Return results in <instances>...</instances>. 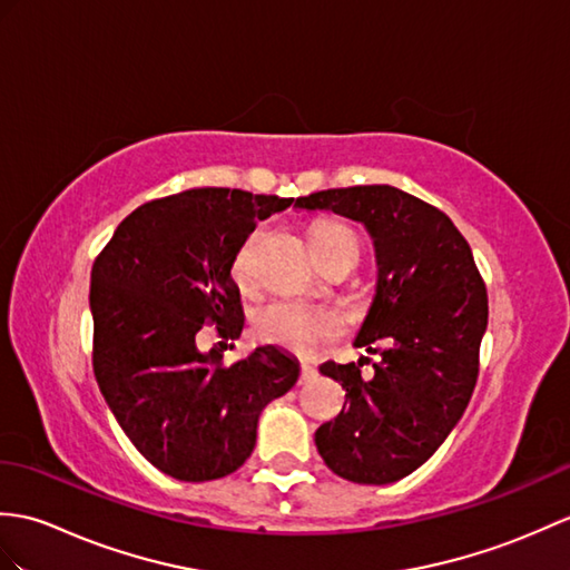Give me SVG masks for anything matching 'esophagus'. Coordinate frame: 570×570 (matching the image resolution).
Wrapping results in <instances>:
<instances>
[{
  "label": "esophagus",
  "instance_id": "34e87169",
  "mask_svg": "<svg viewBox=\"0 0 570 570\" xmlns=\"http://www.w3.org/2000/svg\"><path fill=\"white\" fill-rule=\"evenodd\" d=\"M313 376H315V364H313V362H303V364H301V379L308 381V379H313Z\"/></svg>",
  "mask_w": 570,
  "mask_h": 570
}]
</instances>
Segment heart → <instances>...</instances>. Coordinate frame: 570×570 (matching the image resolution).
I'll return each mask as SVG.
<instances>
[{
  "mask_svg": "<svg viewBox=\"0 0 570 570\" xmlns=\"http://www.w3.org/2000/svg\"><path fill=\"white\" fill-rule=\"evenodd\" d=\"M257 237H259V230L249 233L233 257L230 274L237 284L247 282ZM311 243L315 247L317 259H325L345 247H356V237L347 225L317 223L311 230ZM335 330L337 325L327 313L301 306V303L276 301V303H269V306L257 315V335L264 342H272V345H279L298 354L315 352L325 340L335 335Z\"/></svg>",
  "mask_w": 570,
  "mask_h": 570,
  "instance_id": "obj_1",
  "label": "heart"
}]
</instances>
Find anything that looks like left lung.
Wrapping results in <instances>:
<instances>
[{"mask_svg":"<svg viewBox=\"0 0 570 570\" xmlns=\"http://www.w3.org/2000/svg\"><path fill=\"white\" fill-rule=\"evenodd\" d=\"M296 208L362 223L376 257L374 298L352 345L381 362L372 379H362V360L321 366L347 393L315 432L317 454L340 479L395 483L442 446L471 401L485 286L456 225L413 194L368 184L303 196Z\"/></svg>","mask_w":570,"mask_h":570,"instance_id":"8db88e82","label":"left lung"}]
</instances>
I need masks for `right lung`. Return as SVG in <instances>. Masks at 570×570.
Instances as JSON below:
<instances>
[{"mask_svg": "<svg viewBox=\"0 0 570 570\" xmlns=\"http://www.w3.org/2000/svg\"><path fill=\"white\" fill-rule=\"evenodd\" d=\"M294 198L189 189L136 208L91 267L95 376L118 425L155 469L216 481L240 469L262 410L298 381L301 364L262 345L233 366L196 347L206 321L240 337V288L230 264L257 220Z\"/></svg>", "mask_w": 570, "mask_h": 570, "instance_id": "obj_1", "label": "right lung"}]
</instances>
